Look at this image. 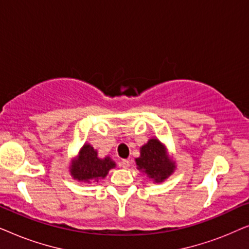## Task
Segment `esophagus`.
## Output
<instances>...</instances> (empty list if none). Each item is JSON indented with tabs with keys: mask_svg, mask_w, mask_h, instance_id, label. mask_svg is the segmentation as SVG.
Segmentation results:
<instances>
[{
	"mask_svg": "<svg viewBox=\"0 0 249 249\" xmlns=\"http://www.w3.org/2000/svg\"><path fill=\"white\" fill-rule=\"evenodd\" d=\"M129 165H130V162L128 161V160H122L121 161V166L124 169H128Z\"/></svg>",
	"mask_w": 249,
	"mask_h": 249,
	"instance_id": "34e87169",
	"label": "esophagus"
}]
</instances>
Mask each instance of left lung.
Returning <instances> with one entry per match:
<instances>
[{
	"instance_id": "left-lung-1",
	"label": "left lung",
	"mask_w": 249,
	"mask_h": 249,
	"mask_svg": "<svg viewBox=\"0 0 249 249\" xmlns=\"http://www.w3.org/2000/svg\"><path fill=\"white\" fill-rule=\"evenodd\" d=\"M138 170L155 182H162L175 170V163L166 156L165 148L158 139H149L141 148V156L136 159Z\"/></svg>"
}]
</instances>
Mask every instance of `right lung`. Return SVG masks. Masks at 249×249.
<instances>
[{"instance_id":"right-lung-1","label":"right lung","mask_w":249,"mask_h":249,"mask_svg":"<svg viewBox=\"0 0 249 249\" xmlns=\"http://www.w3.org/2000/svg\"><path fill=\"white\" fill-rule=\"evenodd\" d=\"M115 163L110 158L98 159L97 152L90 145H84L79 153V156L71 165V176L79 181L90 180L98 181L107 177L110 169L114 168Z\"/></svg>"}]
</instances>
